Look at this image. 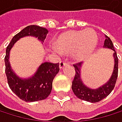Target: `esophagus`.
Masks as SVG:
<instances>
[{
	"label": "esophagus",
	"instance_id": "esophagus-1",
	"mask_svg": "<svg viewBox=\"0 0 122 122\" xmlns=\"http://www.w3.org/2000/svg\"><path fill=\"white\" fill-rule=\"evenodd\" d=\"M68 64L66 62V61H60V64H59V67H60V69H62L66 65H67Z\"/></svg>",
	"mask_w": 122,
	"mask_h": 122
}]
</instances>
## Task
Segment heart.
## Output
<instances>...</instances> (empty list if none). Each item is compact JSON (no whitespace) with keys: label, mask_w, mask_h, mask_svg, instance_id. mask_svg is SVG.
I'll list each match as a JSON object with an SVG mask.
<instances>
[{"label":"heart","mask_w":122,"mask_h":122,"mask_svg":"<svg viewBox=\"0 0 122 122\" xmlns=\"http://www.w3.org/2000/svg\"><path fill=\"white\" fill-rule=\"evenodd\" d=\"M97 42L96 32L88 28L85 30H69L63 33L58 37L56 46L61 52H72L76 60L83 61L92 55Z\"/></svg>","instance_id":"obj_1"}]
</instances>
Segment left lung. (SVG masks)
<instances>
[{"label": "left lung", "instance_id": "1", "mask_svg": "<svg viewBox=\"0 0 122 122\" xmlns=\"http://www.w3.org/2000/svg\"><path fill=\"white\" fill-rule=\"evenodd\" d=\"M104 47L105 48H109L113 50V58H114V67H113V71L112 73V75L109 81L106 83L102 85V86L99 87L98 88H90L87 87L83 82L82 81L81 77V69L82 66V62L75 64L73 66L75 67V77L72 81V89L79 99L90 102H100L104 98L108 96L111 92L113 91V89L115 87L116 82L117 80V77H118V62L119 59L117 57L116 52L114 49L113 45L111 39L105 36V40L104 41Z\"/></svg>", "mask_w": 122, "mask_h": 122}]
</instances>
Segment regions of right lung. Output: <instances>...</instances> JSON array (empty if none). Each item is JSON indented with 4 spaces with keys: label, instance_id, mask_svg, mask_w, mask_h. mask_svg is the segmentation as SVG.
Returning <instances> with one entry per match:
<instances>
[{
    "label": "right lung",
    "instance_id": "add662e5",
    "mask_svg": "<svg viewBox=\"0 0 122 122\" xmlns=\"http://www.w3.org/2000/svg\"><path fill=\"white\" fill-rule=\"evenodd\" d=\"M48 33L47 29L38 25H29L23 28L14 36L6 47L5 61L8 84L11 91L19 98L25 102H36L45 100L52 90L53 81L59 72V63L53 64L45 62L41 64L36 73L29 78H20L11 68L9 63V53L11 47L20 39L32 36L44 41Z\"/></svg>",
    "mask_w": 122,
    "mask_h": 122
}]
</instances>
